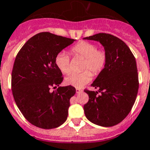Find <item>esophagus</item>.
Returning a JSON list of instances; mask_svg holds the SVG:
<instances>
[{
	"label": "esophagus",
	"instance_id": "1",
	"mask_svg": "<svg viewBox=\"0 0 150 150\" xmlns=\"http://www.w3.org/2000/svg\"><path fill=\"white\" fill-rule=\"evenodd\" d=\"M81 92H82V90L80 89V88H76V93H79Z\"/></svg>",
	"mask_w": 150,
	"mask_h": 150
}]
</instances>
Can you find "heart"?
<instances>
[{
	"instance_id": "1",
	"label": "heart",
	"mask_w": 150,
	"mask_h": 150,
	"mask_svg": "<svg viewBox=\"0 0 150 150\" xmlns=\"http://www.w3.org/2000/svg\"><path fill=\"white\" fill-rule=\"evenodd\" d=\"M71 53L74 57H79L84 59L82 69L85 71L81 73L71 74L65 79L66 84L75 88H82L91 79L92 75L100 74L106 66L107 53L103 49H97L93 43L81 41L71 48ZM55 64L59 71L63 74H69L71 71L70 58L67 53L60 52L56 56ZM89 70V71L87 70Z\"/></svg>"
}]
</instances>
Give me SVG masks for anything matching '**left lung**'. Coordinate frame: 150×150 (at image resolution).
<instances>
[{
  "mask_svg": "<svg viewBox=\"0 0 150 150\" xmlns=\"http://www.w3.org/2000/svg\"><path fill=\"white\" fill-rule=\"evenodd\" d=\"M84 39L99 41L107 53L106 66L91 84L98 91L84 90L89 96L84 106L85 116L97 125H116L129 114L137 95L135 57L125 43L110 34L99 33Z\"/></svg>",
  "mask_w": 150,
  "mask_h": 150,
  "instance_id": "1",
  "label": "left lung"
}]
</instances>
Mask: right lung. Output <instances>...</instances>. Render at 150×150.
Instances as JSON below:
<instances>
[{
    "instance_id": "add662e5",
    "label": "right lung",
    "mask_w": 150,
    "mask_h": 150,
    "mask_svg": "<svg viewBox=\"0 0 150 150\" xmlns=\"http://www.w3.org/2000/svg\"><path fill=\"white\" fill-rule=\"evenodd\" d=\"M75 40L41 32L32 37L17 53L11 77L13 98L30 123L43 129L59 127L67 119L69 100L76 90L59 86L62 74L55 64L56 56Z\"/></svg>"
}]
</instances>
